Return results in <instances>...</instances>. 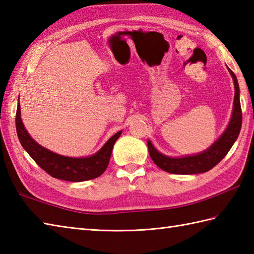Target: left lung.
Wrapping results in <instances>:
<instances>
[{"label": "left lung", "instance_id": "8db88e82", "mask_svg": "<svg viewBox=\"0 0 254 254\" xmlns=\"http://www.w3.org/2000/svg\"><path fill=\"white\" fill-rule=\"evenodd\" d=\"M228 71L234 79L235 99L233 116H231L227 128L219 136L217 141L206 150L196 155L183 156V157H169V156L163 155L153 146L150 141H147L150 158L153 159L154 163L160 169L169 172V174L176 175L202 174V172H206L214 168L227 155L231 146L236 142V139L238 138L242 124V111L239 98L240 90L238 80H237L235 73L229 67Z\"/></svg>", "mask_w": 254, "mask_h": 254}]
</instances>
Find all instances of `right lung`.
<instances>
[{
    "mask_svg": "<svg viewBox=\"0 0 254 254\" xmlns=\"http://www.w3.org/2000/svg\"><path fill=\"white\" fill-rule=\"evenodd\" d=\"M15 123L21 146L36 161L37 165L53 178L72 182L95 179L104 174L109 164L113 145L122 133V131L116 133L108 139V142L98 152L89 157L74 158L53 153L32 139L21 121L19 102L17 105V111H16Z\"/></svg>",
    "mask_w": 254,
    "mask_h": 254,
    "instance_id": "add662e5",
    "label": "right lung"
}]
</instances>
